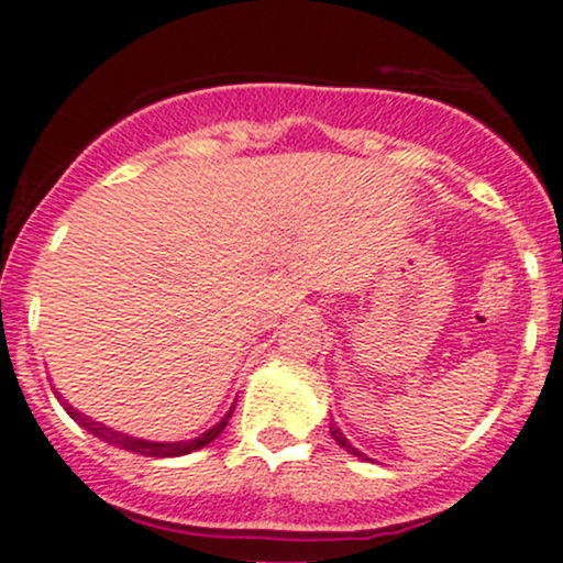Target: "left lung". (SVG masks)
<instances>
[{
    "label": "left lung",
    "mask_w": 563,
    "mask_h": 563,
    "mask_svg": "<svg viewBox=\"0 0 563 563\" xmlns=\"http://www.w3.org/2000/svg\"><path fill=\"white\" fill-rule=\"evenodd\" d=\"M331 437H333V439H335V442H339V444H341V448H344L346 452H352V455H357V457H365V455H363V452H360L357 448H352V444H349V442H346V437H344V434H341V429H335V426H331Z\"/></svg>",
    "instance_id": "obj_1"
}]
</instances>
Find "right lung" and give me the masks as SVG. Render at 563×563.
Segmentation results:
<instances>
[{"instance_id": "add662e5", "label": "right lung", "mask_w": 563, "mask_h": 563, "mask_svg": "<svg viewBox=\"0 0 563 563\" xmlns=\"http://www.w3.org/2000/svg\"><path fill=\"white\" fill-rule=\"evenodd\" d=\"M57 399H60V397H57ZM60 402L68 410V416L74 418V421L79 423V426H84V429H87L89 434L100 437L102 442L113 444V448H121V450H129V452H140V455H145V457H177V455H187V452H192V450L206 448V444H211L219 434H222L224 426H228L230 416H232V410H230L228 416H224L222 421L214 426V429H209V431H206V434H200L196 439H187V442H145V439L126 437V434H121V431L108 429V426H102V423H97V421H89L87 416H81L79 410H74V407H70L66 399H60Z\"/></svg>"}]
</instances>
